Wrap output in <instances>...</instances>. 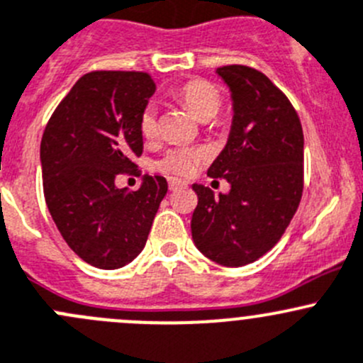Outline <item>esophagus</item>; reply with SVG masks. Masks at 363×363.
<instances>
[{"instance_id": "obj_1", "label": "esophagus", "mask_w": 363, "mask_h": 363, "mask_svg": "<svg viewBox=\"0 0 363 363\" xmlns=\"http://www.w3.org/2000/svg\"><path fill=\"white\" fill-rule=\"evenodd\" d=\"M167 183H169V190H178V189H183V186H185V183H183L182 180H178V178H169Z\"/></svg>"}]
</instances>
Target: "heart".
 <instances>
[{
	"label": "heart",
	"instance_id": "obj_1",
	"mask_svg": "<svg viewBox=\"0 0 363 363\" xmlns=\"http://www.w3.org/2000/svg\"><path fill=\"white\" fill-rule=\"evenodd\" d=\"M177 96L201 121H208L218 114L222 107V93L217 86L204 79H192L177 91ZM139 130L146 139H153L159 132V109L155 102H148L139 114ZM208 159L206 150L192 146H173L155 162V167L166 174L189 177L199 164Z\"/></svg>",
	"mask_w": 363,
	"mask_h": 363
}]
</instances>
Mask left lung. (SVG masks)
<instances>
[{
  "instance_id": "1",
  "label": "left lung",
  "mask_w": 363,
  "mask_h": 363,
  "mask_svg": "<svg viewBox=\"0 0 363 363\" xmlns=\"http://www.w3.org/2000/svg\"><path fill=\"white\" fill-rule=\"evenodd\" d=\"M233 125L208 177L224 178L228 194L194 183L190 229L197 249L222 267H243L284 235L303 192V130L288 96L256 68L228 65Z\"/></svg>"
}]
</instances>
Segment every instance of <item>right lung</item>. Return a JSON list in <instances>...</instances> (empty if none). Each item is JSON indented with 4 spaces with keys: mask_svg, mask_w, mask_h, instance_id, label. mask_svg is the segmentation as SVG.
Here are the masks:
<instances>
[{
    "mask_svg": "<svg viewBox=\"0 0 363 363\" xmlns=\"http://www.w3.org/2000/svg\"><path fill=\"white\" fill-rule=\"evenodd\" d=\"M155 88L145 72H89L61 100L42 135L49 213L68 247L102 270L138 257L167 192L166 178L148 174L135 192L114 185L141 157L139 114Z\"/></svg>",
    "mask_w": 363,
    "mask_h": 363,
    "instance_id": "add662e5",
    "label": "right lung"
}]
</instances>
